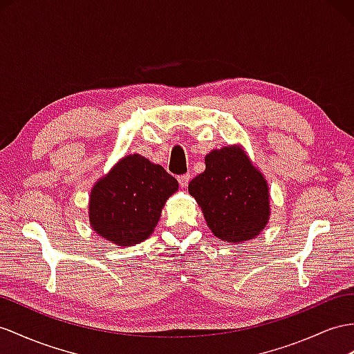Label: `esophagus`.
Returning a JSON list of instances; mask_svg holds the SVG:
<instances>
[{"mask_svg": "<svg viewBox=\"0 0 354 354\" xmlns=\"http://www.w3.org/2000/svg\"><path fill=\"white\" fill-rule=\"evenodd\" d=\"M178 180H179V185L183 187V188H185L188 185V183H189V175L188 174L187 175H180V176H178Z\"/></svg>", "mask_w": 354, "mask_h": 354, "instance_id": "34e87169", "label": "esophagus"}]
</instances>
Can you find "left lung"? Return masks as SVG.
Returning a JSON list of instances; mask_svg holds the SVG:
<instances>
[{
    "label": "left lung",
    "instance_id": "1",
    "mask_svg": "<svg viewBox=\"0 0 354 354\" xmlns=\"http://www.w3.org/2000/svg\"><path fill=\"white\" fill-rule=\"evenodd\" d=\"M206 169L188 185L207 227L232 243L254 239L268 225L270 194L265 175L252 165L241 145L214 149Z\"/></svg>",
    "mask_w": 354,
    "mask_h": 354
}]
</instances>
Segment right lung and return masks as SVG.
I'll return each mask as SVG.
<instances>
[{"mask_svg":"<svg viewBox=\"0 0 354 354\" xmlns=\"http://www.w3.org/2000/svg\"><path fill=\"white\" fill-rule=\"evenodd\" d=\"M178 188L165 167L139 153L125 156L91 189V227L118 247L140 243L153 233L165 203Z\"/></svg>","mask_w":354,"mask_h":354,"instance_id":"obj_1","label":"right lung"}]
</instances>
